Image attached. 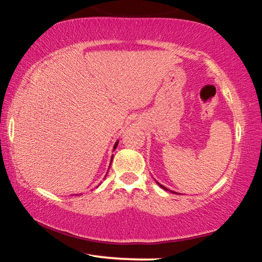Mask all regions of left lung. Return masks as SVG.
<instances>
[{"label":"left lung","instance_id":"obj_1","mask_svg":"<svg viewBox=\"0 0 262 262\" xmlns=\"http://www.w3.org/2000/svg\"><path fill=\"white\" fill-rule=\"evenodd\" d=\"M159 186H161V187L163 188V189H165V190H170V189H167L166 187H165V186H163V185H161V184H159V183H157ZM171 192H172V190H171ZM172 193H174V192H172Z\"/></svg>","mask_w":262,"mask_h":262}]
</instances>
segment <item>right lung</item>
Listing matches in <instances>:
<instances>
[{"label": "right lung", "mask_w": 262, "mask_h": 262, "mask_svg": "<svg viewBox=\"0 0 262 262\" xmlns=\"http://www.w3.org/2000/svg\"><path fill=\"white\" fill-rule=\"evenodd\" d=\"M118 143H119V141H117V142H115V144H114V148L113 149H115V148H117V145H118ZM113 158V157H112ZM111 166V165H110Z\"/></svg>", "instance_id": "obj_1"}]
</instances>
